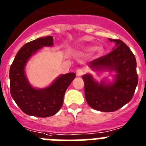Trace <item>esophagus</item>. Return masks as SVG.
Returning a JSON list of instances; mask_svg holds the SVG:
<instances>
[{"label": "esophagus", "mask_w": 146, "mask_h": 146, "mask_svg": "<svg viewBox=\"0 0 146 146\" xmlns=\"http://www.w3.org/2000/svg\"><path fill=\"white\" fill-rule=\"evenodd\" d=\"M84 74V70L82 69H78L76 70V75L78 76H82V75Z\"/></svg>", "instance_id": "1"}]
</instances>
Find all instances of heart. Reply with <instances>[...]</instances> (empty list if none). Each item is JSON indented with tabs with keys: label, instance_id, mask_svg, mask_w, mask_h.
Returning <instances> with one entry per match:
<instances>
[{
	"label": "heart",
	"instance_id": "heart-1",
	"mask_svg": "<svg viewBox=\"0 0 146 146\" xmlns=\"http://www.w3.org/2000/svg\"><path fill=\"white\" fill-rule=\"evenodd\" d=\"M104 51V48L101 46H98V47H94V46H88L86 47L82 50V51L81 52V54L83 56H87L90 55L94 52V54L96 56H98L101 55Z\"/></svg>",
	"mask_w": 146,
	"mask_h": 146
}]
</instances>
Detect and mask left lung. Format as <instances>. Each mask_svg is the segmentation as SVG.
<instances>
[{
    "label": "left lung",
    "instance_id": "8db88e82",
    "mask_svg": "<svg viewBox=\"0 0 146 146\" xmlns=\"http://www.w3.org/2000/svg\"><path fill=\"white\" fill-rule=\"evenodd\" d=\"M109 40L115 42V48L110 54L90 62L89 67L98 71H115L114 82L98 83L88 73L82 76L89 106L105 112L115 111L129 103L138 83L136 59L131 50L121 40Z\"/></svg>",
    "mask_w": 146,
    "mask_h": 146
}]
</instances>
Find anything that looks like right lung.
<instances>
[{
  "instance_id": "right-lung-1",
  "label": "right lung",
  "mask_w": 146,
  "mask_h": 146,
  "mask_svg": "<svg viewBox=\"0 0 146 146\" xmlns=\"http://www.w3.org/2000/svg\"><path fill=\"white\" fill-rule=\"evenodd\" d=\"M53 36L40 37L26 43L15 56L9 70L10 92L24 113L40 117H50L59 111L66 90L76 78L74 73L61 75L49 87L34 88L25 74V67L31 56L42 47L54 45Z\"/></svg>"
}]
</instances>
